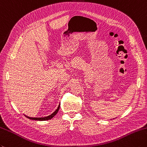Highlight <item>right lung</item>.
I'll return each instance as SVG.
<instances>
[{
	"mask_svg": "<svg viewBox=\"0 0 147 147\" xmlns=\"http://www.w3.org/2000/svg\"><path fill=\"white\" fill-rule=\"evenodd\" d=\"M60 104H59V106H58V108H57V110L55 111L53 113H51L50 115H49V116H47V117H39V118H38V117H28V116H26V115H25L26 117L27 118H28V119H30V120H39V121H45V120H50L51 119H52V118L55 115L58 113V111H59V108H60Z\"/></svg>",
	"mask_w": 147,
	"mask_h": 147,
	"instance_id": "right-lung-1",
	"label": "right lung"
}]
</instances>
